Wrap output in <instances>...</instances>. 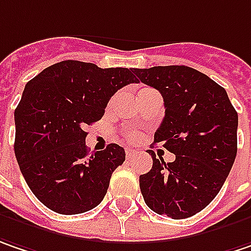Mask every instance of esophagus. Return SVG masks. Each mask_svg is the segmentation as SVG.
Here are the masks:
<instances>
[{"label": "esophagus", "instance_id": "esophagus-1", "mask_svg": "<svg viewBox=\"0 0 251 251\" xmlns=\"http://www.w3.org/2000/svg\"><path fill=\"white\" fill-rule=\"evenodd\" d=\"M138 155V151H135V149H130V148H127L126 149V157H133V156H136Z\"/></svg>", "mask_w": 251, "mask_h": 251}]
</instances>
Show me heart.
Listing matches in <instances>:
<instances>
[{"instance_id": "obj_1", "label": "heart", "mask_w": 251, "mask_h": 251, "mask_svg": "<svg viewBox=\"0 0 251 251\" xmlns=\"http://www.w3.org/2000/svg\"><path fill=\"white\" fill-rule=\"evenodd\" d=\"M149 91H152V89H143V91H140V94H145V92H149ZM125 139L129 140V142H136V140L139 139V133L138 132H132V130L125 132Z\"/></svg>"}]
</instances>
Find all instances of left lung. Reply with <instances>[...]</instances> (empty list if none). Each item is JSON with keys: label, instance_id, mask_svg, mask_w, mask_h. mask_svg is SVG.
Here are the masks:
<instances>
[{"label": "left lung", "instance_id": "obj_1", "mask_svg": "<svg viewBox=\"0 0 251 251\" xmlns=\"http://www.w3.org/2000/svg\"><path fill=\"white\" fill-rule=\"evenodd\" d=\"M135 74L162 94L165 118L155 143L176 155L166 163L148 151L153 165L139 176L140 192L155 213L190 217L217 196L234 163L237 112L225 88L193 68L153 67Z\"/></svg>", "mask_w": 251, "mask_h": 251}]
</instances>
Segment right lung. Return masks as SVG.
<instances>
[{
  "instance_id": "right-lung-1",
  "label": "right lung",
  "mask_w": 251,
  "mask_h": 251,
  "mask_svg": "<svg viewBox=\"0 0 251 251\" xmlns=\"http://www.w3.org/2000/svg\"><path fill=\"white\" fill-rule=\"evenodd\" d=\"M138 82L133 68H99L62 61L25 85L15 109L14 151L37 199L59 214L85 213L108 192L125 151L109 143L88 152L85 127L98 122L113 94Z\"/></svg>"
}]
</instances>
